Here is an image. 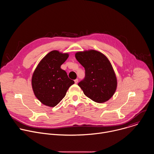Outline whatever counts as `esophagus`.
I'll return each mask as SVG.
<instances>
[{"label": "esophagus", "mask_w": 154, "mask_h": 154, "mask_svg": "<svg viewBox=\"0 0 154 154\" xmlns=\"http://www.w3.org/2000/svg\"><path fill=\"white\" fill-rule=\"evenodd\" d=\"M78 81H79V80H78V79H75V80H74V82H75V84H77V83H78Z\"/></svg>", "instance_id": "obj_1"}]
</instances>
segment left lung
<instances>
[{"mask_svg":"<svg viewBox=\"0 0 154 154\" xmlns=\"http://www.w3.org/2000/svg\"><path fill=\"white\" fill-rule=\"evenodd\" d=\"M85 69V77L78 83L86 96L97 103L110 99L117 88V79L112 65L102 53L88 50L75 54Z\"/></svg>","mask_w":154,"mask_h":154,"instance_id":"8db88e82","label":"left lung"}]
</instances>
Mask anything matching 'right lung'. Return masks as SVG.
Returning a JSON list of instances; mask_svg holds the SVG:
<instances>
[{
	"mask_svg": "<svg viewBox=\"0 0 154 154\" xmlns=\"http://www.w3.org/2000/svg\"><path fill=\"white\" fill-rule=\"evenodd\" d=\"M69 57L68 53L52 51L38 63L32 77V86L36 97L44 105L56 106L65 96L74 82L61 69Z\"/></svg>",
	"mask_w": 154,
	"mask_h": 154,
	"instance_id": "1",
	"label": "right lung"
}]
</instances>
